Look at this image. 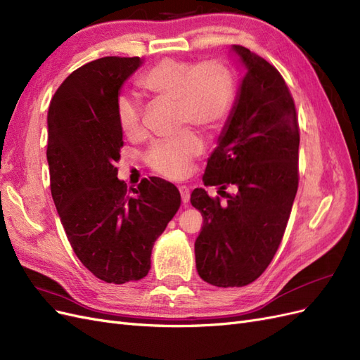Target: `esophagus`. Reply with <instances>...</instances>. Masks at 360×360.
Wrapping results in <instances>:
<instances>
[{
    "label": "esophagus",
    "instance_id": "obj_1",
    "mask_svg": "<svg viewBox=\"0 0 360 360\" xmlns=\"http://www.w3.org/2000/svg\"><path fill=\"white\" fill-rule=\"evenodd\" d=\"M179 191H180V195H181V201H183V204H188V202H189V198H191V191H189V188H186V186H180V188H179Z\"/></svg>",
    "mask_w": 360,
    "mask_h": 360
}]
</instances>
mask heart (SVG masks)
<instances>
[{"label":"heart","instance_id":"heart-1","mask_svg":"<svg viewBox=\"0 0 360 360\" xmlns=\"http://www.w3.org/2000/svg\"><path fill=\"white\" fill-rule=\"evenodd\" d=\"M139 85L160 101L174 102L177 126L192 124L204 132L219 129L230 114L234 86L222 63L209 60L198 64L165 58L139 78ZM118 123L127 136L141 134V103L123 94L117 102ZM202 143L192 130L184 129L171 139L151 146L147 162L159 174L171 179L186 176L191 162L201 155Z\"/></svg>","mask_w":360,"mask_h":360}]
</instances>
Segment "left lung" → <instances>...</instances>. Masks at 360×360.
<instances>
[{"label": "left lung", "mask_w": 360, "mask_h": 360, "mask_svg": "<svg viewBox=\"0 0 360 360\" xmlns=\"http://www.w3.org/2000/svg\"><path fill=\"white\" fill-rule=\"evenodd\" d=\"M245 76L202 181L219 186L225 202L193 189L191 202L204 225L195 240L201 279L243 287L274 259L299 186V123L281 73L257 53L233 45ZM230 186L234 194H226Z\"/></svg>", "instance_id": "1"}]
</instances>
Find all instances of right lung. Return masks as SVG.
Wrapping results in <instances>:
<instances>
[{"instance_id":"right-lung-1","label":"right lung","mask_w":360,"mask_h":360,"mask_svg":"<svg viewBox=\"0 0 360 360\" xmlns=\"http://www.w3.org/2000/svg\"><path fill=\"white\" fill-rule=\"evenodd\" d=\"M141 64L139 57L86 63L58 86L48 111L52 200L76 257L110 284L148 274L151 249L181 202L163 179H144L136 188L117 179L123 147L117 102Z\"/></svg>"}]
</instances>
